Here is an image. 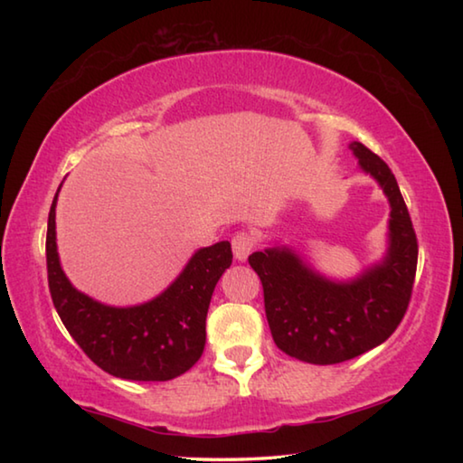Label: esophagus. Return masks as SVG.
Wrapping results in <instances>:
<instances>
[{"label":"esophagus","mask_w":463,"mask_h":463,"mask_svg":"<svg viewBox=\"0 0 463 463\" xmlns=\"http://www.w3.org/2000/svg\"><path fill=\"white\" fill-rule=\"evenodd\" d=\"M250 250H253V237L247 232H239L234 234L232 239V253H234V260L237 261H247V257Z\"/></svg>","instance_id":"obj_1"}]
</instances>
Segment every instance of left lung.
I'll return each instance as SVG.
<instances>
[{
	"instance_id": "left-lung-1",
	"label": "left lung",
	"mask_w": 463,
	"mask_h": 463,
	"mask_svg": "<svg viewBox=\"0 0 463 463\" xmlns=\"http://www.w3.org/2000/svg\"><path fill=\"white\" fill-rule=\"evenodd\" d=\"M359 171L390 203L388 247L351 279L326 278L288 245L249 255L263 284L271 336L289 357L315 365L347 362L378 347L401 325L417 273V234L390 167L362 143H349Z\"/></svg>"
}]
</instances>
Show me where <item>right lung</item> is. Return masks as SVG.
Listing matches in <instances>:
<instances>
[{
	"label": "right lung",
	"instance_id": "1",
	"mask_svg": "<svg viewBox=\"0 0 463 463\" xmlns=\"http://www.w3.org/2000/svg\"><path fill=\"white\" fill-rule=\"evenodd\" d=\"M61 185L49 213L46 268L52 304L69 335L93 364L116 378L167 382L185 373L206 345L208 307L232 263L231 242L195 250L179 276L151 300L109 307L80 292L61 268L54 222Z\"/></svg>",
	"mask_w": 463,
	"mask_h": 463
}]
</instances>
